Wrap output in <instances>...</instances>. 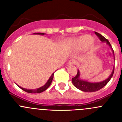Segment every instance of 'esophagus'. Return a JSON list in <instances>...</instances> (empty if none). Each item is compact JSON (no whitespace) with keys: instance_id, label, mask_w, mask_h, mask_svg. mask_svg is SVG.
Here are the masks:
<instances>
[{"instance_id":"esophagus-1","label":"esophagus","mask_w":122,"mask_h":122,"mask_svg":"<svg viewBox=\"0 0 122 122\" xmlns=\"http://www.w3.org/2000/svg\"><path fill=\"white\" fill-rule=\"evenodd\" d=\"M77 62H76V60H74V59H71L69 60V62H68V65H75L76 64Z\"/></svg>"}]
</instances>
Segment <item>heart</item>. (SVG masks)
Wrapping results in <instances>:
<instances>
[{
  "mask_svg": "<svg viewBox=\"0 0 122 122\" xmlns=\"http://www.w3.org/2000/svg\"><path fill=\"white\" fill-rule=\"evenodd\" d=\"M93 38L90 35H83L76 39H73L71 41V44L74 48L77 50H81L90 46L92 49L94 48L95 45L92 42Z\"/></svg>",
  "mask_w": 122,
  "mask_h": 122,
  "instance_id": "1",
  "label": "heart"
}]
</instances>
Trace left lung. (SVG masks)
I'll list each match as a JSON object with an SVG mask.
<instances>
[{"instance_id": "left-lung-1", "label": "left lung", "mask_w": 122, "mask_h": 122, "mask_svg": "<svg viewBox=\"0 0 122 122\" xmlns=\"http://www.w3.org/2000/svg\"><path fill=\"white\" fill-rule=\"evenodd\" d=\"M95 34L99 38V39L102 42H106L109 46H110V48H111L112 51V53L114 54V51L112 50V47H111V44H110V42L108 41L107 39H106L105 38H104L102 35H101L100 33H98V32H95ZM114 66L113 69H112V71L111 72V75H110L108 78H107L105 80L102 81L98 82V83H91V82H89L87 81L83 80L80 78V74L79 70L78 69L77 74H76V76L75 77L72 78V84H74V86L75 87H76L77 89H78L79 90H81V91L86 92H97L98 90H100L102 88L104 87L109 82V81L111 80V78H112L113 74H114Z\"/></svg>"}]
</instances>
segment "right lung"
I'll return each instance as SVG.
<instances>
[{
  "label": "right lung",
  "mask_w": 122,
  "mask_h": 122,
  "mask_svg": "<svg viewBox=\"0 0 122 122\" xmlns=\"http://www.w3.org/2000/svg\"><path fill=\"white\" fill-rule=\"evenodd\" d=\"M34 34L42 35H44L45 33H35ZM53 76H54V73H53V74H52V75H51V76L50 77V78L48 79V80L47 81V82L46 83V84H45L44 86H43L41 87L38 88V89H24V88L21 87L19 86L18 85V86L19 87L20 89H21L23 90H24V91L26 92H27V93H41V92H42L45 91L46 90H47V89L49 87V86H50L52 80H53Z\"/></svg>",
  "instance_id": "obj_1"
}]
</instances>
